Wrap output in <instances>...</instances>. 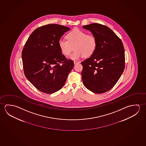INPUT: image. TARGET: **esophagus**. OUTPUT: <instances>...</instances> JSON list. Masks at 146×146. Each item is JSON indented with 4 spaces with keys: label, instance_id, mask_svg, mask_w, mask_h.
Returning <instances> with one entry per match:
<instances>
[{
    "label": "esophagus",
    "instance_id": "1",
    "mask_svg": "<svg viewBox=\"0 0 146 146\" xmlns=\"http://www.w3.org/2000/svg\"><path fill=\"white\" fill-rule=\"evenodd\" d=\"M79 62H77V61H74V65H76L77 64H78Z\"/></svg>",
    "mask_w": 146,
    "mask_h": 146
}]
</instances>
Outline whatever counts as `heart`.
Listing matches in <instances>:
<instances>
[{
	"label": "heart",
	"mask_w": 146,
	"mask_h": 146,
	"mask_svg": "<svg viewBox=\"0 0 146 146\" xmlns=\"http://www.w3.org/2000/svg\"><path fill=\"white\" fill-rule=\"evenodd\" d=\"M67 40L60 39L58 47L62 54L68 56L73 49L75 50L69 58L78 60L84 56L90 57L93 55L97 48V42L95 36L86 34V32L75 29L69 32L66 36Z\"/></svg>",
	"instance_id": "obj_1"
}]
</instances>
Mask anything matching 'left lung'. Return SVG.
Here are the masks:
<instances>
[{"label": "left lung", "mask_w": 146, "mask_h": 146, "mask_svg": "<svg viewBox=\"0 0 146 146\" xmlns=\"http://www.w3.org/2000/svg\"><path fill=\"white\" fill-rule=\"evenodd\" d=\"M82 27L91 31L97 42L93 54L81 62L82 82L86 88L94 93H104L114 86L124 70L123 44L105 25L92 23Z\"/></svg>", "instance_id": "8db88e82"}]
</instances>
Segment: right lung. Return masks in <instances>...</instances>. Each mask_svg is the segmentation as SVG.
Masks as SVG:
<instances>
[{"label": "right lung", "instance_id": "right-lung-1", "mask_svg": "<svg viewBox=\"0 0 146 146\" xmlns=\"http://www.w3.org/2000/svg\"><path fill=\"white\" fill-rule=\"evenodd\" d=\"M69 27L50 24L38 27L29 36L22 51L25 76L43 93L52 94L64 86L74 67L60 50L58 42Z\"/></svg>", "mask_w": 146, "mask_h": 146}]
</instances>
